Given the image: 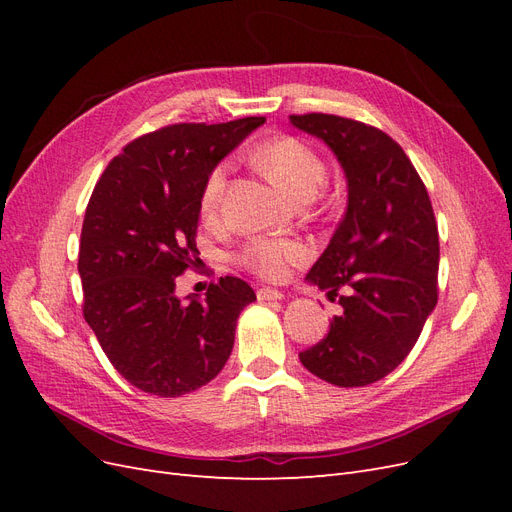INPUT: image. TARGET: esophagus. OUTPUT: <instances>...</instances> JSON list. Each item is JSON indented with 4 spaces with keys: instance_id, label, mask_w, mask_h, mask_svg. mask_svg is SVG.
I'll return each mask as SVG.
<instances>
[{
    "instance_id": "esophagus-1",
    "label": "esophagus",
    "mask_w": 512,
    "mask_h": 512,
    "mask_svg": "<svg viewBox=\"0 0 512 512\" xmlns=\"http://www.w3.org/2000/svg\"><path fill=\"white\" fill-rule=\"evenodd\" d=\"M256 297H258V301L265 303V301H282L284 294L275 288H258Z\"/></svg>"
}]
</instances>
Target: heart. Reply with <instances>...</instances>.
Segmentation results:
<instances>
[{
  "mask_svg": "<svg viewBox=\"0 0 512 512\" xmlns=\"http://www.w3.org/2000/svg\"><path fill=\"white\" fill-rule=\"evenodd\" d=\"M258 164L269 179L280 185L297 203L312 200L327 179V166H324L322 158L301 138L294 136H277L267 145H262L258 151ZM226 179L228 164H218L205 179L203 192H200V211L205 218H215L220 213ZM303 256V245L294 239L254 237L241 247L237 260L267 280H280L288 267Z\"/></svg>",
  "mask_w": 512,
  "mask_h": 512,
  "instance_id": "heart-1",
  "label": "heart"
}]
</instances>
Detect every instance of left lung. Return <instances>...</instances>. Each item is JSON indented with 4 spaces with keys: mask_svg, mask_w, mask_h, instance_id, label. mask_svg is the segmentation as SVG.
<instances>
[{
    "mask_svg": "<svg viewBox=\"0 0 512 512\" xmlns=\"http://www.w3.org/2000/svg\"><path fill=\"white\" fill-rule=\"evenodd\" d=\"M290 123L327 145L344 168L348 205L307 282L344 312L299 354L320 380L378 382L406 359L438 303L440 243L431 200L412 162L389 134L361 121L309 113Z\"/></svg>",
    "mask_w": 512,
    "mask_h": 512,
    "instance_id": "8db88e82",
    "label": "left lung"
}]
</instances>
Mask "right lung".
Returning <instances> with one entry per match:
<instances>
[{"instance_id":"add662e5","label":"right lung","mask_w":512,"mask_h":512,"mask_svg":"<svg viewBox=\"0 0 512 512\" xmlns=\"http://www.w3.org/2000/svg\"><path fill=\"white\" fill-rule=\"evenodd\" d=\"M265 123H175L136 138L106 166L89 198L79 275L85 320L108 361L136 389L181 397L211 382L235 344L237 318L256 294L220 277L205 299H179L196 265L200 192L211 170Z\"/></svg>"}]
</instances>
